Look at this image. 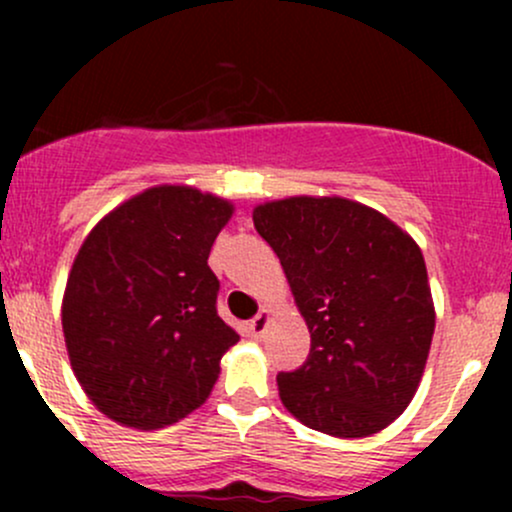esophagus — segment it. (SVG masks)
<instances>
[{"mask_svg": "<svg viewBox=\"0 0 512 512\" xmlns=\"http://www.w3.org/2000/svg\"><path fill=\"white\" fill-rule=\"evenodd\" d=\"M267 325H269V310H260V313H257V315L250 320V332H252V337L260 339L262 334H264V330H267Z\"/></svg>", "mask_w": 512, "mask_h": 512, "instance_id": "1", "label": "esophagus"}]
</instances>
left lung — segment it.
Returning a JSON list of instances; mask_svg holds the SVG:
<instances>
[{
  "label": "left lung",
  "instance_id": "obj_1",
  "mask_svg": "<svg viewBox=\"0 0 512 512\" xmlns=\"http://www.w3.org/2000/svg\"><path fill=\"white\" fill-rule=\"evenodd\" d=\"M310 330L308 361L276 375L284 407L334 438L383 431L424 375L436 310L419 245L344 197H289L252 211Z\"/></svg>",
  "mask_w": 512,
  "mask_h": 512
}]
</instances>
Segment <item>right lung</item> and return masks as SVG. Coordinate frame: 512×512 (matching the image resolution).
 <instances>
[{
	"mask_svg": "<svg viewBox=\"0 0 512 512\" xmlns=\"http://www.w3.org/2000/svg\"><path fill=\"white\" fill-rule=\"evenodd\" d=\"M233 216L187 185L139 192L93 226L69 272L62 330L72 370L108 419L163 428L209 397L238 332L216 313L209 252Z\"/></svg>",
	"mask_w": 512,
	"mask_h": 512,
	"instance_id": "1",
	"label": "right lung"
}]
</instances>
